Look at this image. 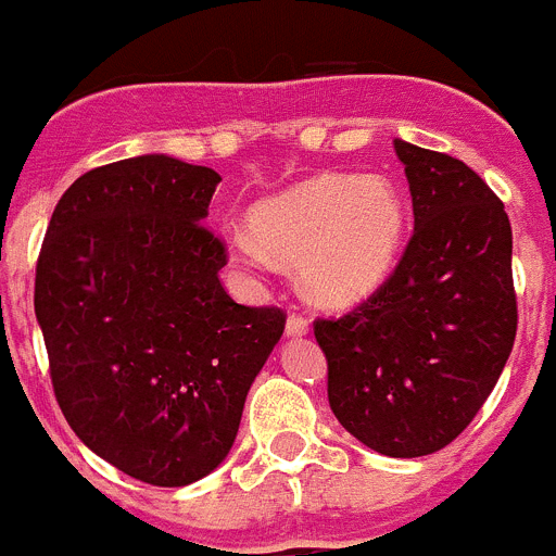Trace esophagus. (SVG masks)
<instances>
[{
    "label": "esophagus",
    "instance_id": "esophagus-1",
    "mask_svg": "<svg viewBox=\"0 0 556 556\" xmlns=\"http://www.w3.org/2000/svg\"><path fill=\"white\" fill-rule=\"evenodd\" d=\"M308 333V320L306 317H301V314H289L287 320V337H306Z\"/></svg>",
    "mask_w": 556,
    "mask_h": 556
}]
</instances>
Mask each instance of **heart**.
I'll use <instances>...</instances> for the list:
<instances>
[{"label": "heart", "instance_id": "1", "mask_svg": "<svg viewBox=\"0 0 556 556\" xmlns=\"http://www.w3.org/2000/svg\"><path fill=\"white\" fill-rule=\"evenodd\" d=\"M253 233L233 236V253L253 267L273 258L301 267L314 303L348 308L384 287L404 248L406 208L387 178L317 175L262 200Z\"/></svg>", "mask_w": 556, "mask_h": 556}]
</instances>
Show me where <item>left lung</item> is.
<instances>
[{
  "mask_svg": "<svg viewBox=\"0 0 556 556\" xmlns=\"http://www.w3.org/2000/svg\"><path fill=\"white\" fill-rule=\"evenodd\" d=\"M415 233L395 273L339 320H317L328 404L358 443L412 459L454 443L518 331L513 228L468 164L395 139Z\"/></svg>",
  "mask_w": 556,
  "mask_h": 556,
  "instance_id": "obj_1",
  "label": "left lung"
}]
</instances>
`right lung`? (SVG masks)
Returning a JSON list of instances; mask_svg holds the SVG:
<instances>
[{"mask_svg": "<svg viewBox=\"0 0 556 556\" xmlns=\"http://www.w3.org/2000/svg\"><path fill=\"white\" fill-rule=\"evenodd\" d=\"M219 180L159 152L97 166L58 200L38 255L36 317L66 424L155 488L228 456L287 326L219 283L228 253L203 225Z\"/></svg>", "mask_w": 556, "mask_h": 556, "instance_id": "add662e5", "label": "right lung"}]
</instances>
